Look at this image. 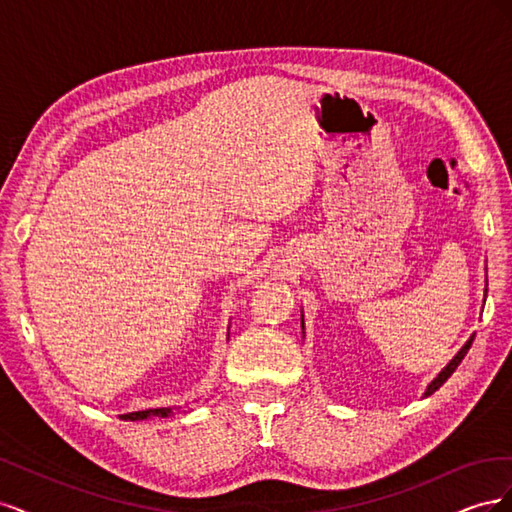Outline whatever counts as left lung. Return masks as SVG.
Returning a JSON list of instances; mask_svg holds the SVG:
<instances>
[{
    "instance_id": "left-lung-1",
    "label": "left lung",
    "mask_w": 512,
    "mask_h": 512,
    "mask_svg": "<svg viewBox=\"0 0 512 512\" xmlns=\"http://www.w3.org/2000/svg\"><path fill=\"white\" fill-rule=\"evenodd\" d=\"M474 339V337H472ZM472 339H470V342L466 344V346H463L459 352H457V356H455V359L451 361V363H448L444 369H442V374L436 378V380H433L431 384H429V389H427V393L425 395H431V393H436L438 389H440V386L448 380V378H451V374H453V371L459 367V363L463 361V356H466L468 354V350H470V346H472Z\"/></svg>"
}]
</instances>
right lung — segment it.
<instances>
[{
	"mask_svg": "<svg viewBox=\"0 0 512 512\" xmlns=\"http://www.w3.org/2000/svg\"><path fill=\"white\" fill-rule=\"evenodd\" d=\"M170 408H156V410H141V412H128V414H121V418H126V421H141V418L147 416H168Z\"/></svg>",
	"mask_w": 512,
	"mask_h": 512,
	"instance_id": "add662e5",
	"label": "right lung"
}]
</instances>
